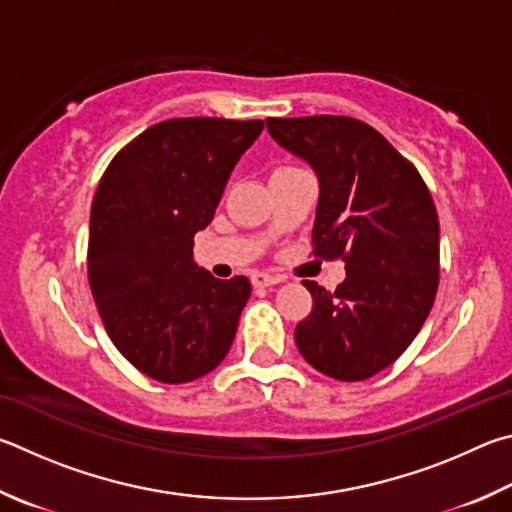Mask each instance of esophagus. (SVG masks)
Segmentation results:
<instances>
[{
  "label": "esophagus",
  "instance_id": "obj_1",
  "mask_svg": "<svg viewBox=\"0 0 512 512\" xmlns=\"http://www.w3.org/2000/svg\"><path fill=\"white\" fill-rule=\"evenodd\" d=\"M281 281H283L281 276H274V274H267V272L251 274V283H254V288H270V285H276Z\"/></svg>",
  "mask_w": 512,
  "mask_h": 512
}]
</instances>
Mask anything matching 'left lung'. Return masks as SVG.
<instances>
[{"mask_svg": "<svg viewBox=\"0 0 512 512\" xmlns=\"http://www.w3.org/2000/svg\"><path fill=\"white\" fill-rule=\"evenodd\" d=\"M281 148L319 179L315 254L344 258L346 279L315 299L294 330L310 366L357 382L393 364L414 342L438 288V215L423 177L378 130L351 116L267 119Z\"/></svg>", "mask_w": 512, "mask_h": 512, "instance_id": "obj_1", "label": "left lung"}]
</instances>
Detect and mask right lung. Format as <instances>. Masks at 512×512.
Masks as SVG:
<instances>
[{"label": "right lung", "instance_id": "add662e5", "mask_svg": "<svg viewBox=\"0 0 512 512\" xmlns=\"http://www.w3.org/2000/svg\"><path fill=\"white\" fill-rule=\"evenodd\" d=\"M263 128L209 116L161 121L112 159L96 188L89 288L112 344L152 380L193 382L229 353L251 283L197 267L193 238Z\"/></svg>", "mask_w": 512, "mask_h": 512}]
</instances>
